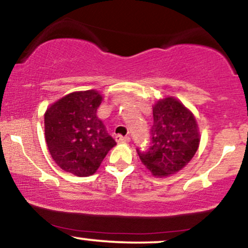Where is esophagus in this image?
Instances as JSON below:
<instances>
[{"label": "esophagus", "instance_id": "obj_1", "mask_svg": "<svg viewBox=\"0 0 248 248\" xmlns=\"http://www.w3.org/2000/svg\"><path fill=\"white\" fill-rule=\"evenodd\" d=\"M115 140L116 142H130V138L129 136H122V135H116L115 136Z\"/></svg>", "mask_w": 248, "mask_h": 248}]
</instances>
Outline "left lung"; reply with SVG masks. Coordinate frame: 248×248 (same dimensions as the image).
I'll return each mask as SVG.
<instances>
[{
  "mask_svg": "<svg viewBox=\"0 0 248 248\" xmlns=\"http://www.w3.org/2000/svg\"><path fill=\"white\" fill-rule=\"evenodd\" d=\"M153 118L152 146L136 152L154 176L167 177L183 169L197 152L198 126L192 113L171 96L154 105Z\"/></svg>",
  "mask_w": 248,
  "mask_h": 248,
  "instance_id": "left-lung-1",
  "label": "left lung"
}]
</instances>
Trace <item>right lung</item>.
Listing matches in <instances>:
<instances>
[{"mask_svg": "<svg viewBox=\"0 0 248 248\" xmlns=\"http://www.w3.org/2000/svg\"><path fill=\"white\" fill-rule=\"evenodd\" d=\"M102 96L94 90L73 92L47 108L45 141L51 157L64 171L93 175L116 142L96 116Z\"/></svg>", "mask_w": 248, "mask_h": 248, "instance_id": "right-lung-1", "label": "right lung"}]
</instances>
